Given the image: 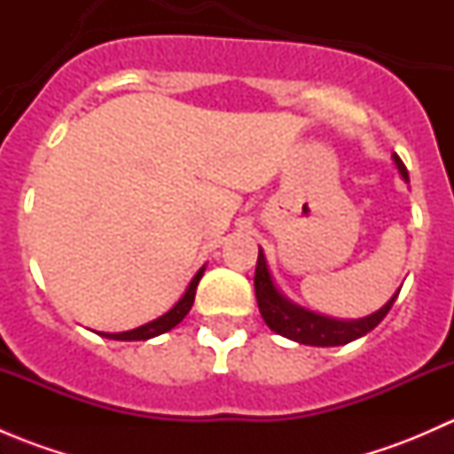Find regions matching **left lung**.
I'll use <instances>...</instances> for the list:
<instances>
[{
	"mask_svg": "<svg viewBox=\"0 0 454 454\" xmlns=\"http://www.w3.org/2000/svg\"><path fill=\"white\" fill-rule=\"evenodd\" d=\"M395 162L397 171H400L402 180L409 182V171H406L404 162L397 158V153L391 155ZM402 290V287H400ZM400 290L378 309V312L364 316V318L356 320H340L325 316L312 309L303 308V305L294 303L287 299L274 283L272 274L268 270V261H265L263 250L259 248V259H256L254 270V294L256 303H259V312L263 316L265 325L272 329L274 333L290 340L301 342V345H312V347H338L347 345V342L356 340V338L367 336L371 329L378 327L382 323L384 316L395 303Z\"/></svg>",
	"mask_w": 454,
	"mask_h": 454,
	"instance_id": "left-lung-1",
	"label": "left lung"
}]
</instances>
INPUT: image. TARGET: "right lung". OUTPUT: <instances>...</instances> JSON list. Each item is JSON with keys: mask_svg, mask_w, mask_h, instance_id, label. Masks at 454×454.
<instances>
[{"mask_svg": "<svg viewBox=\"0 0 454 454\" xmlns=\"http://www.w3.org/2000/svg\"><path fill=\"white\" fill-rule=\"evenodd\" d=\"M204 270H206V265H201V268L198 270V274L191 278V283H189V287H186L184 294L180 296V301H177V303L173 305L167 314L158 316L155 320H151V323H146V325H140V327L129 329V332H118V333L96 332V333H100L103 338H109V340H149V338L160 336V333H167L168 329H173L176 325H180L182 318H184V316L191 312V308H193L195 290H198L200 278L204 277Z\"/></svg>", "mask_w": 454, "mask_h": 454, "instance_id": "1", "label": "right lung"}]
</instances>
